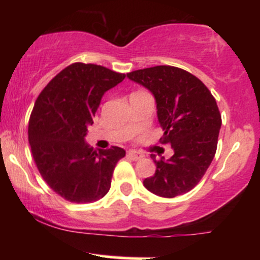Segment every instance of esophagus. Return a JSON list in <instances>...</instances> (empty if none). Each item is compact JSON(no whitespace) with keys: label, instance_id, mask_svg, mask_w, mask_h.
Segmentation results:
<instances>
[{"label":"esophagus","instance_id":"obj_1","mask_svg":"<svg viewBox=\"0 0 260 260\" xmlns=\"http://www.w3.org/2000/svg\"><path fill=\"white\" fill-rule=\"evenodd\" d=\"M127 156L129 157L131 160H134V161H137V160H140L143 157V154H140V153H138V151H136V150H129L127 153Z\"/></svg>","mask_w":260,"mask_h":260}]
</instances>
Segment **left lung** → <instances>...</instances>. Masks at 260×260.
<instances>
[{"instance_id": "8db88e82", "label": "left lung", "mask_w": 260, "mask_h": 260, "mask_svg": "<svg viewBox=\"0 0 260 260\" xmlns=\"http://www.w3.org/2000/svg\"><path fill=\"white\" fill-rule=\"evenodd\" d=\"M127 78L147 88L156 103L164 131L162 144L174 155L155 160L156 170L143 184L164 198L184 194L202 180L216 153L221 115L216 101L202 80L172 66H155L127 73Z\"/></svg>"}]
</instances>
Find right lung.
I'll return each instance as SVG.
<instances>
[{"label":"right lung","mask_w":260,"mask_h":260,"mask_svg":"<svg viewBox=\"0 0 260 260\" xmlns=\"http://www.w3.org/2000/svg\"><path fill=\"white\" fill-rule=\"evenodd\" d=\"M126 74L103 66L72 63L44 88L29 120V144L37 168L52 190L72 203H92L111 187L122 148L94 150L85 143L103 95Z\"/></svg>","instance_id":"add662e5"}]
</instances>
